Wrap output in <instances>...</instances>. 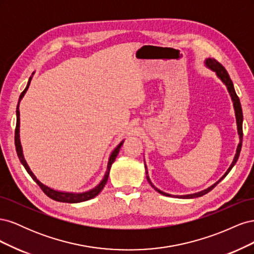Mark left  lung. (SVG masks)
<instances>
[{"label":"left lung","instance_id":"obj_1","mask_svg":"<svg viewBox=\"0 0 254 254\" xmlns=\"http://www.w3.org/2000/svg\"><path fill=\"white\" fill-rule=\"evenodd\" d=\"M205 64H206V65L209 66V67H211L213 71H215L216 72V74H217V76L218 77L222 80V82H224L226 86H227V88H228V91H229V93H230V95H231V97H232V102H233V106H234V110H235V117H236V123H237V130H238V134H240V144H238V146H237V149H236V155H235V157H234V160H233V162H232V164H231V166L229 167V170L226 172V174L221 177V178L215 183V184H213L212 187H210L209 189H206V190H202V191H199V193H196V194H191V195H187V196H180L181 198H195V197H200V196H203V195H205V194H207L209 193L210 190H212L215 187L217 186V184L225 178V177L229 174V172L232 170V167L234 166V164L236 163V161H237V159H238V157H240V153H241V149H242V143H243V110H242V106H241V102H240V98H238V96H237V94H236V92H235V90H234V87H233V82H232V80H231V78H230V76H229V74H228V72L226 71V68L222 66L217 60H215V59H211V58H209V59H206V61H205ZM146 175H147V172H146ZM147 180H148V182L151 184V187L155 189L157 191H159L160 194H162V195H164V196H171L170 194H166V193H164V191H161L160 190H158L157 188H155L152 186V183L150 182V180H149V178H148V176H147Z\"/></svg>","mask_w":254,"mask_h":254}]
</instances>
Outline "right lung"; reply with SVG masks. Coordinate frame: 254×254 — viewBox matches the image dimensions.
<instances>
[{
	"label": "right lung",
	"mask_w": 254,
	"mask_h": 254,
	"mask_svg": "<svg viewBox=\"0 0 254 254\" xmlns=\"http://www.w3.org/2000/svg\"><path fill=\"white\" fill-rule=\"evenodd\" d=\"M30 80H32V77L29 78L28 80V83L26 88L24 89V91L22 92L20 97H19V103H18V106H17V125H16V130H14V145H16V150H17V155L19 157V160L21 161V163L23 164V166L25 167L26 172L29 174V176L32 177L33 180L38 184V186L40 187V189L43 190V193L49 196L50 198H52L53 200H56V201H59V202H67V203H77V202H81V201H86V200H89V199H92L94 198L95 196H97L99 193H101V190L104 189L105 184L107 183V180H108V177H109V172H110V168H111V165L112 163L114 162L115 158H117L118 153L122 147L123 143H124V141L121 142L120 145L118 146L117 148H115L113 150V152L111 153L110 156V159H109V162H108V167H107V172H106V175L104 177V179L102 180V182L98 184V186L96 188H94L93 190H91L89 191H86V193H79V194H73V193H63V191H57V190H54L48 187H45L44 184H42L39 180H38L36 178V176L32 173V171H30V168L28 167L26 161L24 159V157H23V153H22V147H21V143H20V135H19V126H20V112H19V104H20V101L22 99V97L24 96L25 92L27 91L28 89V86L30 83Z\"/></svg>",
	"instance_id": "right-lung-1"
}]
</instances>
